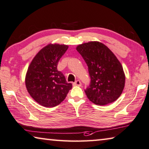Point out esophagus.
Masks as SVG:
<instances>
[{"mask_svg":"<svg viewBox=\"0 0 149 149\" xmlns=\"http://www.w3.org/2000/svg\"><path fill=\"white\" fill-rule=\"evenodd\" d=\"M74 86H81V83L79 80H77L74 83Z\"/></svg>","mask_w":149,"mask_h":149,"instance_id":"esophagus-1","label":"esophagus"}]
</instances>
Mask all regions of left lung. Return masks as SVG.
<instances>
[{
    "mask_svg": "<svg viewBox=\"0 0 149 149\" xmlns=\"http://www.w3.org/2000/svg\"><path fill=\"white\" fill-rule=\"evenodd\" d=\"M76 49L88 67L91 81L85 89L87 98L100 105L116 101L124 89L125 77L114 54L99 42L82 44Z\"/></svg>",
    "mask_w": 149,
    "mask_h": 149,
    "instance_id": "left-lung-1",
    "label": "left lung"
}]
</instances>
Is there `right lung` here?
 <instances>
[{
    "label": "right lung",
    "instance_id": "add662e5",
    "mask_svg": "<svg viewBox=\"0 0 149 149\" xmlns=\"http://www.w3.org/2000/svg\"><path fill=\"white\" fill-rule=\"evenodd\" d=\"M68 48L66 45L49 44L42 48L28 67L25 83L28 92L38 103L53 107L64 100L72 84L57 70L59 60Z\"/></svg>",
    "mask_w": 149,
    "mask_h": 149
}]
</instances>
